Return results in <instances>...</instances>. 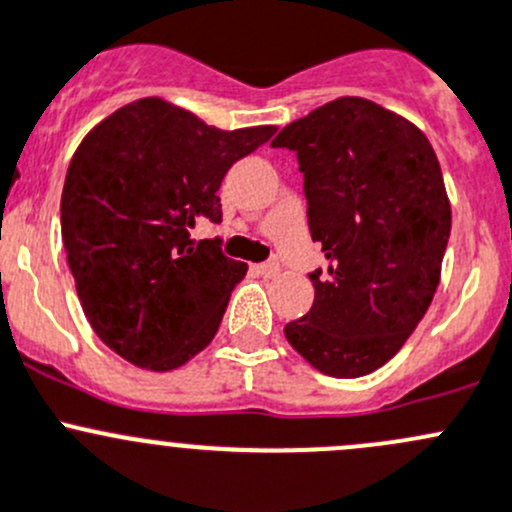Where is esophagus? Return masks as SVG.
<instances>
[{
  "label": "esophagus",
  "mask_w": 512,
  "mask_h": 512,
  "mask_svg": "<svg viewBox=\"0 0 512 512\" xmlns=\"http://www.w3.org/2000/svg\"><path fill=\"white\" fill-rule=\"evenodd\" d=\"M252 270L262 277H275L280 272V262L270 260V262H260V265H252Z\"/></svg>",
  "instance_id": "esophagus-1"
}]
</instances>
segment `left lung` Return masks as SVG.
I'll return each instance as SVG.
<instances>
[{"label": "left lung", "mask_w": 512, "mask_h": 512, "mask_svg": "<svg viewBox=\"0 0 512 512\" xmlns=\"http://www.w3.org/2000/svg\"><path fill=\"white\" fill-rule=\"evenodd\" d=\"M270 146L297 153L309 232L329 260L309 272L314 304L287 324V342L334 379L371 374L404 347L441 277L451 205L436 153L414 123L356 96Z\"/></svg>", "instance_id": "1"}]
</instances>
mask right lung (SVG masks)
Here are the masks:
<instances>
[{
    "instance_id": "1",
    "label": "right lung",
    "mask_w": 512,
    "mask_h": 512,
    "mask_svg": "<svg viewBox=\"0 0 512 512\" xmlns=\"http://www.w3.org/2000/svg\"><path fill=\"white\" fill-rule=\"evenodd\" d=\"M272 133L220 131L141 98L81 141L61 193V240L84 314L111 352L170 371L213 342L247 265L220 237L190 230L220 223L225 173Z\"/></svg>"
}]
</instances>
